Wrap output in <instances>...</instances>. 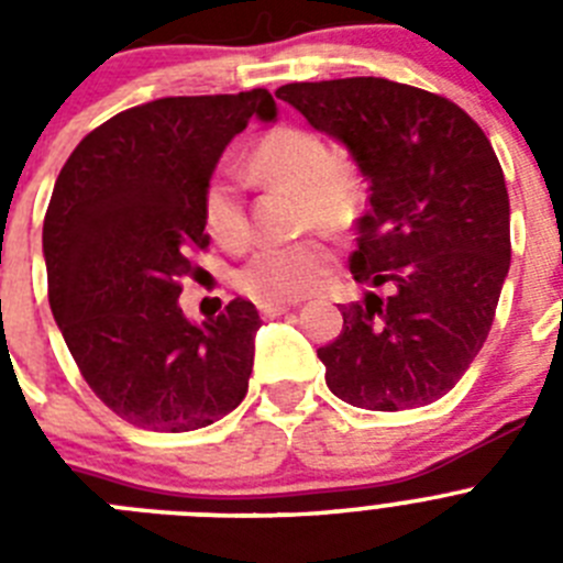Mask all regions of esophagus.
Instances as JSON below:
<instances>
[{"label": "esophagus", "instance_id": "34e87169", "mask_svg": "<svg viewBox=\"0 0 563 563\" xmlns=\"http://www.w3.org/2000/svg\"><path fill=\"white\" fill-rule=\"evenodd\" d=\"M290 310H292L290 305H262V307H258V312H262V316H265V318L287 316V312H290Z\"/></svg>", "mask_w": 563, "mask_h": 563}]
</instances>
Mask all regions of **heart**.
Listing matches in <instances>:
<instances>
[{
  "instance_id": "b5f03b06",
  "label": "heart",
  "mask_w": 563,
  "mask_h": 563,
  "mask_svg": "<svg viewBox=\"0 0 563 563\" xmlns=\"http://www.w3.org/2000/svg\"><path fill=\"white\" fill-rule=\"evenodd\" d=\"M251 174L301 191V225L346 228L355 220L363 186L350 163L332 154L330 143L305 126H276L256 141ZM202 220L220 245L242 247L251 236L242 188L233 174L217 172L202 194ZM332 265V251L321 239H298L287 245L258 247L239 271L236 285L262 305H287L321 287Z\"/></svg>"
}]
</instances>
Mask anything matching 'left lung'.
<instances>
[{"label": "left lung", "mask_w": 563, "mask_h": 563, "mask_svg": "<svg viewBox=\"0 0 563 563\" xmlns=\"http://www.w3.org/2000/svg\"><path fill=\"white\" fill-rule=\"evenodd\" d=\"M276 98L350 148L369 183L350 271L389 290L338 305L341 335L318 350L327 386L369 411L440 400L479 355L510 267L494 146L454 101L386 78L285 84Z\"/></svg>", "instance_id": "obj_1"}]
</instances>
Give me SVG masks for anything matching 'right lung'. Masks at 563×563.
<instances>
[{"label":"right lung","instance_id":"right-lung-1","mask_svg":"<svg viewBox=\"0 0 563 563\" xmlns=\"http://www.w3.org/2000/svg\"><path fill=\"white\" fill-rule=\"evenodd\" d=\"M251 114L276 118L267 89L118 112L78 143L49 197V310L89 389L137 429H206L247 395L256 307L233 298L197 327L177 298L208 247L202 194Z\"/></svg>","mask_w":563,"mask_h":563}]
</instances>
